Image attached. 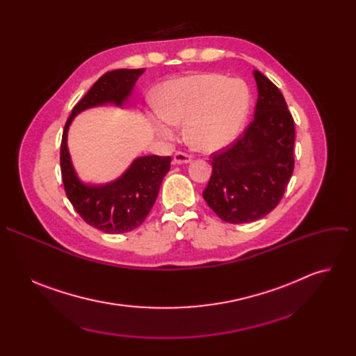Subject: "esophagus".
<instances>
[{
	"label": "esophagus",
	"mask_w": 356,
	"mask_h": 356,
	"mask_svg": "<svg viewBox=\"0 0 356 356\" xmlns=\"http://www.w3.org/2000/svg\"><path fill=\"white\" fill-rule=\"evenodd\" d=\"M191 155H188V154H186V152H176L175 154V156H173V163H176V165H181V163H188V162H191Z\"/></svg>",
	"instance_id": "obj_1"
}]
</instances>
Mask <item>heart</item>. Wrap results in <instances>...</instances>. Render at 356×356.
<instances>
[{
    "label": "heart",
    "instance_id": "b5f03b06",
    "mask_svg": "<svg viewBox=\"0 0 356 356\" xmlns=\"http://www.w3.org/2000/svg\"><path fill=\"white\" fill-rule=\"evenodd\" d=\"M250 91L242 79L201 73L166 83L159 92L161 113L152 117L163 138L184 125L187 143L201 152L229 145L241 132L249 111Z\"/></svg>",
    "mask_w": 356,
    "mask_h": 356
}]
</instances>
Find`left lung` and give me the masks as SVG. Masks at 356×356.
I'll return each instance as SVG.
<instances>
[{
	"label": "left lung",
	"instance_id": "left-lung-1",
	"mask_svg": "<svg viewBox=\"0 0 356 356\" xmlns=\"http://www.w3.org/2000/svg\"><path fill=\"white\" fill-rule=\"evenodd\" d=\"M255 118L231 145L211 154L213 173L202 191L225 222L268 216L280 202L294 169V121L280 90L261 72Z\"/></svg>",
	"mask_w": 356,
	"mask_h": 356
}]
</instances>
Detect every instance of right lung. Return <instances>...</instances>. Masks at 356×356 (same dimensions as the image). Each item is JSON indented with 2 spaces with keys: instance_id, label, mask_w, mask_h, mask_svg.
Returning a JSON list of instances; mask_svg holds the SVG:
<instances>
[{
  "instance_id": "add662e5",
  "label": "right lung",
  "mask_w": 356,
  "mask_h": 356,
  "mask_svg": "<svg viewBox=\"0 0 356 356\" xmlns=\"http://www.w3.org/2000/svg\"><path fill=\"white\" fill-rule=\"evenodd\" d=\"M145 69H118L101 76L74 106L66 121L60 143V170L65 191L77 214L91 227L122 234L139 227L154 207L161 184L170 170V156H143L115 181L90 186L79 180L67 150V129L73 118L91 107L122 106Z\"/></svg>"
}]
</instances>
